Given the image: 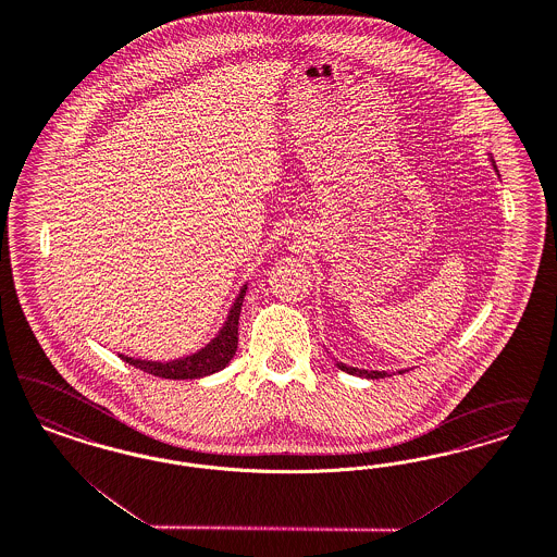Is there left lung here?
I'll use <instances>...</instances> for the list:
<instances>
[{
  "label": "left lung",
  "mask_w": 557,
  "mask_h": 557,
  "mask_svg": "<svg viewBox=\"0 0 557 557\" xmlns=\"http://www.w3.org/2000/svg\"><path fill=\"white\" fill-rule=\"evenodd\" d=\"M342 370H346L349 374H358V376H366V379H384L386 376V372H368V370H358V368H347V366L339 364ZM404 374V372H401Z\"/></svg>",
  "instance_id": "8db88e82"
}]
</instances>
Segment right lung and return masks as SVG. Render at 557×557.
I'll use <instances>...</instances> for the list:
<instances>
[{
    "label": "right lung",
    "mask_w": 557,
    "mask_h": 557,
    "mask_svg": "<svg viewBox=\"0 0 557 557\" xmlns=\"http://www.w3.org/2000/svg\"><path fill=\"white\" fill-rule=\"evenodd\" d=\"M245 292L247 288L240 289L234 307H232L228 321L224 329L220 331V335L211 342L210 346L197 354H193L189 358L183 360H174V362H148V360H135V358H127V356H119L123 362L135 366L144 372H150L153 376L160 379H173V381H195V379H203L208 374H213L222 368H226L238 347V317H240V307L245 300Z\"/></svg>",
    "instance_id": "obj_1"
}]
</instances>
